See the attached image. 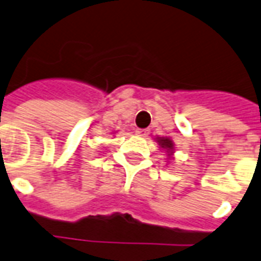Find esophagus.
<instances>
[{
  "instance_id": "34e87169",
  "label": "esophagus",
  "mask_w": 261,
  "mask_h": 261,
  "mask_svg": "<svg viewBox=\"0 0 261 261\" xmlns=\"http://www.w3.org/2000/svg\"><path fill=\"white\" fill-rule=\"evenodd\" d=\"M136 135L141 137H147L149 135L148 129H136Z\"/></svg>"
}]
</instances>
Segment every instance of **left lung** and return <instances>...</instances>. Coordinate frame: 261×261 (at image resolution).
Here are the masks:
<instances>
[{
    "label": "left lung",
    "instance_id": "1",
    "mask_svg": "<svg viewBox=\"0 0 261 261\" xmlns=\"http://www.w3.org/2000/svg\"><path fill=\"white\" fill-rule=\"evenodd\" d=\"M156 143H158L159 148H162L167 155V161L173 159V155L175 152L174 141L171 140L170 137H156Z\"/></svg>",
    "mask_w": 261,
    "mask_h": 261
}]
</instances>
